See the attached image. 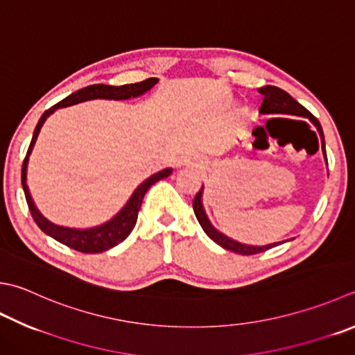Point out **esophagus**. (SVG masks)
Listing matches in <instances>:
<instances>
[{
	"label": "esophagus",
	"mask_w": 355,
	"mask_h": 355,
	"mask_svg": "<svg viewBox=\"0 0 355 355\" xmlns=\"http://www.w3.org/2000/svg\"><path fill=\"white\" fill-rule=\"evenodd\" d=\"M189 163H191L189 158H183V159H180V162H178V166H186V164H189Z\"/></svg>",
	"instance_id": "esophagus-1"
}]
</instances>
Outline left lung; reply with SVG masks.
Here are the masks:
<instances>
[{
    "label": "left lung",
    "instance_id": "obj_1",
    "mask_svg": "<svg viewBox=\"0 0 355 355\" xmlns=\"http://www.w3.org/2000/svg\"><path fill=\"white\" fill-rule=\"evenodd\" d=\"M259 92L263 95V103L260 106V114H265V115H275V114H280V115H294V116H302V118H308V120L314 124L318 130V135H320V140H322V152H323V157H324V162L328 164V158H326V148H324V135H323V129L320 126V121L317 120V118L312 115L306 107H303L300 103L295 101L293 96H291L288 92H284L283 89L280 87H275V86H265V87H260ZM193 212H196V217L198 220L200 226L203 227V231L206 232L207 237L211 240H214L217 245H220L226 251H232L235 254H240V255H252V254H260V252H265L270 248H275L282 245V243H270V245H265V246H252V245H245V243H240V241H235L232 239L226 237L225 234H221L220 231H217L212 226V223L207 218L206 211H205V206H203V186H201L200 192L193 198Z\"/></svg>",
    "mask_w": 355,
    "mask_h": 355
}]
</instances>
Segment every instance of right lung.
Here are the masks:
<instances>
[{"mask_svg": "<svg viewBox=\"0 0 355 355\" xmlns=\"http://www.w3.org/2000/svg\"><path fill=\"white\" fill-rule=\"evenodd\" d=\"M157 83H158V78H148L141 83H135V85H123V86L92 85V86L76 90V92L66 96L64 100H61L60 103L55 104V106H52L51 109H47L46 112L41 115L37 128L33 130L29 150H27V155L24 158L23 171H21V184H23L27 206H29V211L32 214L35 223H37L41 231L47 234L49 237H52L53 240L62 243V245L75 249V251L85 252V254H98L116 246L118 243L126 240L129 237V234L132 232V229H134L138 218V211H140L146 192H148V189L152 184H155L157 182H159V180H163L166 177H169L172 173V168H166L163 171L154 173V175H150L149 178H146L144 182L138 186L134 192H132V196L126 201V205H124L112 218L107 220L106 223L94 226V227H87V229H76V227L55 225L52 221H49L44 215L38 211V207L35 206V201L31 196L29 186H27V164H29V158L33 150V146L37 143L40 130L43 128V124L46 123L47 118L51 116L55 110H58L61 107L73 106V104L85 103L89 100L100 98V100L120 101V100L137 98V96H141L146 92H149Z\"/></svg>", "mask_w": 355, "mask_h": 355, "instance_id": "obj_1", "label": "right lung"}]
</instances>
